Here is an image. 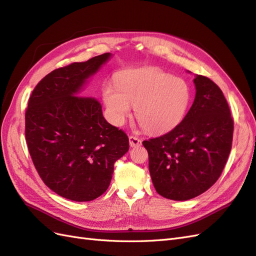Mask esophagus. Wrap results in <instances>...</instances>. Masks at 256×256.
Returning <instances> with one entry per match:
<instances>
[{"label":"esophagus","instance_id":"1","mask_svg":"<svg viewBox=\"0 0 256 256\" xmlns=\"http://www.w3.org/2000/svg\"><path fill=\"white\" fill-rule=\"evenodd\" d=\"M129 144L131 147H136V146H140L141 145V140L136 136H129Z\"/></svg>","mask_w":256,"mask_h":256}]
</instances>
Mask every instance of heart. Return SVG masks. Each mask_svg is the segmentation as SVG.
Returning <instances> with one entry per match:
<instances>
[{
  "label": "heart",
  "mask_w": 256,
  "mask_h": 256,
  "mask_svg": "<svg viewBox=\"0 0 256 256\" xmlns=\"http://www.w3.org/2000/svg\"><path fill=\"white\" fill-rule=\"evenodd\" d=\"M104 99L112 122L120 125L136 106V118L150 134H162L176 127L190 104L187 82L159 68L147 67L122 72L116 88L106 85Z\"/></svg>",
  "instance_id": "b5f03b06"
}]
</instances>
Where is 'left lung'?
I'll use <instances>...</instances> for the list:
<instances>
[{
    "label": "left lung",
    "mask_w": 256,
    "mask_h": 256,
    "mask_svg": "<svg viewBox=\"0 0 256 256\" xmlns=\"http://www.w3.org/2000/svg\"><path fill=\"white\" fill-rule=\"evenodd\" d=\"M194 84V102L184 120L143 141L154 189L174 200L196 198L218 180L233 141L234 120L220 88L200 74Z\"/></svg>",
    "instance_id": "1"
}]
</instances>
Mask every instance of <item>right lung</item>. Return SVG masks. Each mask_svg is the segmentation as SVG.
<instances>
[{"mask_svg": "<svg viewBox=\"0 0 256 256\" xmlns=\"http://www.w3.org/2000/svg\"><path fill=\"white\" fill-rule=\"evenodd\" d=\"M110 56L104 53L51 72L33 90L26 111V140L38 175L76 202L104 194L114 164L129 150L127 134L104 120L98 100L81 95L85 80Z\"/></svg>", "mask_w": 256, "mask_h": 256, "instance_id": "obj_1", "label": "right lung"}]
</instances>
